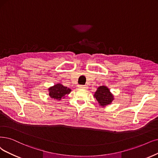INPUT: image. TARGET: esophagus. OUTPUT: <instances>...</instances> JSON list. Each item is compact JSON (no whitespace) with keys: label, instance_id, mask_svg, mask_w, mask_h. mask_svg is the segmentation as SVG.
Returning <instances> with one entry per match:
<instances>
[{"label":"esophagus","instance_id":"1","mask_svg":"<svg viewBox=\"0 0 158 158\" xmlns=\"http://www.w3.org/2000/svg\"><path fill=\"white\" fill-rule=\"evenodd\" d=\"M79 88H83V89H87L88 88V86L86 85H79L78 86Z\"/></svg>","mask_w":158,"mask_h":158}]
</instances>
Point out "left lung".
<instances>
[{"instance_id":"8db88e82","label":"left lung","mask_w":158,"mask_h":158,"mask_svg":"<svg viewBox=\"0 0 158 158\" xmlns=\"http://www.w3.org/2000/svg\"><path fill=\"white\" fill-rule=\"evenodd\" d=\"M94 98L96 99L98 104L102 107L110 105L114 99L113 94L110 92L108 87L104 85L98 87L94 93Z\"/></svg>"}]
</instances>
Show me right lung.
<instances>
[{
    "label": "right lung",
    "instance_id": "obj_1",
    "mask_svg": "<svg viewBox=\"0 0 158 158\" xmlns=\"http://www.w3.org/2000/svg\"><path fill=\"white\" fill-rule=\"evenodd\" d=\"M49 96L51 98L60 101L62 98H64L66 95H68L72 90L67 86H64L60 83H57L48 89Z\"/></svg>",
    "mask_w": 158,
    "mask_h": 158
}]
</instances>
